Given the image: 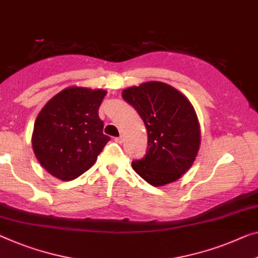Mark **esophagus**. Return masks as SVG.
Returning a JSON list of instances; mask_svg holds the SVG:
<instances>
[{"label": "esophagus", "instance_id": "obj_1", "mask_svg": "<svg viewBox=\"0 0 258 258\" xmlns=\"http://www.w3.org/2000/svg\"><path fill=\"white\" fill-rule=\"evenodd\" d=\"M114 141H116L117 144H122V141H124V137L120 136V137H118V138H114Z\"/></svg>", "mask_w": 258, "mask_h": 258}]
</instances>
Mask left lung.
Instances as JSON below:
<instances>
[{"label": "left lung", "mask_w": 258, "mask_h": 258, "mask_svg": "<svg viewBox=\"0 0 258 258\" xmlns=\"http://www.w3.org/2000/svg\"><path fill=\"white\" fill-rule=\"evenodd\" d=\"M121 95L139 113L148 136V151L144 159L133 161L134 171L153 186L182 177L201 146V125L189 99L159 81L126 88Z\"/></svg>", "instance_id": "left-lung-1"}]
</instances>
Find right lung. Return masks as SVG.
<instances>
[{
    "mask_svg": "<svg viewBox=\"0 0 258 258\" xmlns=\"http://www.w3.org/2000/svg\"><path fill=\"white\" fill-rule=\"evenodd\" d=\"M105 95L103 89L68 87L49 99L38 114L32 133L33 153L57 179L78 178L94 166L110 140L103 134L104 122L98 117Z\"/></svg>",
    "mask_w": 258,
    "mask_h": 258,
    "instance_id": "add662e5",
    "label": "right lung"
}]
</instances>
